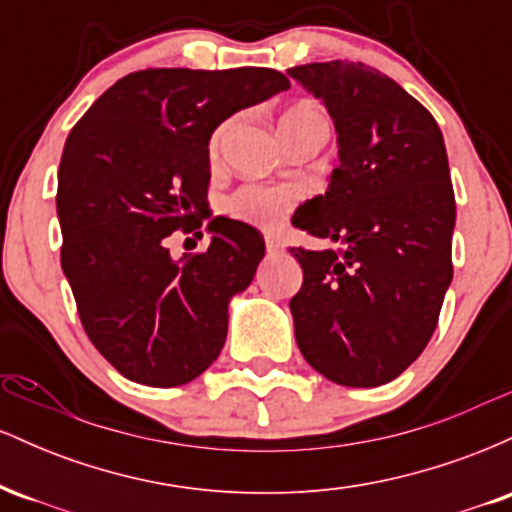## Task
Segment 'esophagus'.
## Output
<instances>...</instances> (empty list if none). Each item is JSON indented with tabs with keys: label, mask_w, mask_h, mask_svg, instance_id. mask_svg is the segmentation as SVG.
Masks as SVG:
<instances>
[{
	"label": "esophagus",
	"mask_w": 512,
	"mask_h": 512,
	"mask_svg": "<svg viewBox=\"0 0 512 512\" xmlns=\"http://www.w3.org/2000/svg\"><path fill=\"white\" fill-rule=\"evenodd\" d=\"M264 245H267L269 255H276V252L284 250V245H281V240L276 238V236H267V238H264Z\"/></svg>",
	"instance_id": "1"
}]
</instances>
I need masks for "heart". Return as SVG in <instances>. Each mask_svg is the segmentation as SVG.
Instances as JSON below:
<instances>
[{
    "label": "heart",
    "instance_id": "1",
    "mask_svg": "<svg viewBox=\"0 0 512 512\" xmlns=\"http://www.w3.org/2000/svg\"><path fill=\"white\" fill-rule=\"evenodd\" d=\"M310 125H325V117H322L320 108L315 103H296L279 115L281 137H289V134L301 132V129ZM228 127H231V122H226V125H221L214 132V137H211V154L219 151ZM293 202H296V195L291 190H286V187L243 185L223 202V211L240 223H248V226L269 231V228H276L286 219Z\"/></svg>",
    "mask_w": 512,
    "mask_h": 512
}]
</instances>
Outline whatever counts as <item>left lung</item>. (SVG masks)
Wrapping results in <instances>:
<instances>
[{
    "label": "left lung",
    "instance_id": "obj_1",
    "mask_svg": "<svg viewBox=\"0 0 512 512\" xmlns=\"http://www.w3.org/2000/svg\"><path fill=\"white\" fill-rule=\"evenodd\" d=\"M334 120L339 166L293 226L339 250L291 248L303 286L291 298L305 361L346 387L395 380L426 349L452 281V195L438 122L397 81L361 62L286 72Z\"/></svg>",
    "mask_w": 512,
    "mask_h": 512
}]
</instances>
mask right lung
I'll return each instance as SVG.
<instances>
[{
	"label": "right lung",
	"mask_w": 512,
	"mask_h": 512,
	"mask_svg": "<svg viewBox=\"0 0 512 512\" xmlns=\"http://www.w3.org/2000/svg\"><path fill=\"white\" fill-rule=\"evenodd\" d=\"M289 86L262 67L144 69L69 132L57 173L62 272L88 339L127 380L178 387L219 358L228 303L264 257L260 231L214 216L208 252L180 261L165 238L211 216L214 129Z\"/></svg>",
	"instance_id": "obj_1"
}]
</instances>
